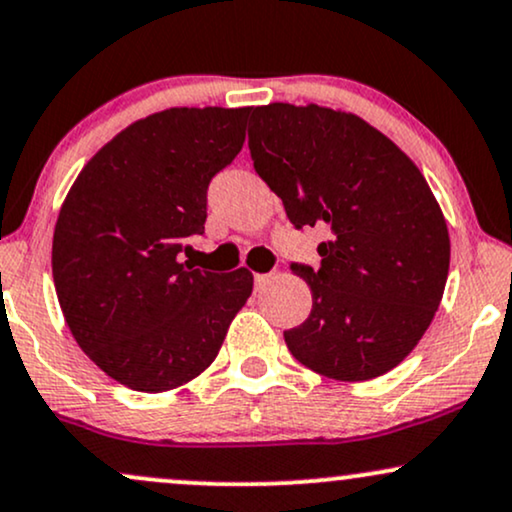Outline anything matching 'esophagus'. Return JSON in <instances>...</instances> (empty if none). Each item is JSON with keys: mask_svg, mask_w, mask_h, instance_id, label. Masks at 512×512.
I'll return each mask as SVG.
<instances>
[{"mask_svg": "<svg viewBox=\"0 0 512 512\" xmlns=\"http://www.w3.org/2000/svg\"><path fill=\"white\" fill-rule=\"evenodd\" d=\"M269 283V276L267 274H255V288H262Z\"/></svg>", "mask_w": 512, "mask_h": 512, "instance_id": "obj_1", "label": "esophagus"}]
</instances>
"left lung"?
<instances>
[{"label":"left lung","mask_w":512,"mask_h":512,"mask_svg":"<svg viewBox=\"0 0 512 512\" xmlns=\"http://www.w3.org/2000/svg\"><path fill=\"white\" fill-rule=\"evenodd\" d=\"M250 157L295 229L326 226L317 269L293 262L312 312L283 331L329 379L367 381L420 343L439 310L451 240L412 159L360 116L274 102L252 109Z\"/></svg>","instance_id":"8db88e82"}]
</instances>
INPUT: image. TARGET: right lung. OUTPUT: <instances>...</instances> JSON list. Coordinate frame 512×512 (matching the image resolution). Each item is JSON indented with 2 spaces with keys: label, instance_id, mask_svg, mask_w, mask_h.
I'll list each match as a JSON object with an SVG mask.
<instances>
[{
  "label": "right lung",
  "instance_id": "obj_1",
  "mask_svg": "<svg viewBox=\"0 0 512 512\" xmlns=\"http://www.w3.org/2000/svg\"><path fill=\"white\" fill-rule=\"evenodd\" d=\"M243 109L176 107L135 121L85 164L52 243L57 298L73 338L133 391L176 389L217 357L252 274L181 262L202 236L209 181L245 143Z\"/></svg>",
  "mask_w": 512,
  "mask_h": 512
}]
</instances>
